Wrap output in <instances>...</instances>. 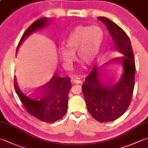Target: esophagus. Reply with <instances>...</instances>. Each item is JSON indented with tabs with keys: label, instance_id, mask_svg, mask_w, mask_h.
I'll return each instance as SVG.
<instances>
[{
	"label": "esophagus",
	"instance_id": "esophagus-1",
	"mask_svg": "<svg viewBox=\"0 0 148 148\" xmlns=\"http://www.w3.org/2000/svg\"><path fill=\"white\" fill-rule=\"evenodd\" d=\"M73 81L75 84H81L82 83L81 79H80V78L78 77H75L73 79Z\"/></svg>",
	"mask_w": 148,
	"mask_h": 148
}]
</instances>
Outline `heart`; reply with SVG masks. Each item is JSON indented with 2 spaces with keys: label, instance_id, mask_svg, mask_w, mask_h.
I'll return each mask as SVG.
<instances>
[{
  "label": "heart",
  "instance_id": "obj_1",
  "mask_svg": "<svg viewBox=\"0 0 148 148\" xmlns=\"http://www.w3.org/2000/svg\"><path fill=\"white\" fill-rule=\"evenodd\" d=\"M104 38L103 31L98 26H77L69 33L66 46L60 47V58L66 66L71 67L78 51L80 59L91 64L98 57Z\"/></svg>",
  "mask_w": 148,
  "mask_h": 148
}]
</instances>
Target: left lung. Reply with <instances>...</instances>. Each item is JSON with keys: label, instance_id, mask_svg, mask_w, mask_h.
<instances>
[{"label": "left lung", "instance_id": "left-lung-1", "mask_svg": "<svg viewBox=\"0 0 148 148\" xmlns=\"http://www.w3.org/2000/svg\"><path fill=\"white\" fill-rule=\"evenodd\" d=\"M112 37L115 49L124 56L111 60L122 62L124 73L114 84H106L99 79V71L95 66L82 86L88 110L100 122L115 121L125 113L132 101L135 85V62L131 41L126 32L115 22L106 17L99 16Z\"/></svg>", "mask_w": 148, "mask_h": 148}]
</instances>
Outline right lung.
Returning a JSON list of instances; mask_svg holds the SVG:
<instances>
[{"mask_svg": "<svg viewBox=\"0 0 148 148\" xmlns=\"http://www.w3.org/2000/svg\"><path fill=\"white\" fill-rule=\"evenodd\" d=\"M48 19L41 18L31 25L22 36L16 51L27 36L46 26ZM14 88L27 112L40 121L54 122L65 115L68 110V93L71 88L69 77L54 75L49 82L35 90L21 89L15 77Z\"/></svg>", "mask_w": 148, "mask_h": 148, "instance_id": "obj_1", "label": "right lung"}]
</instances>
